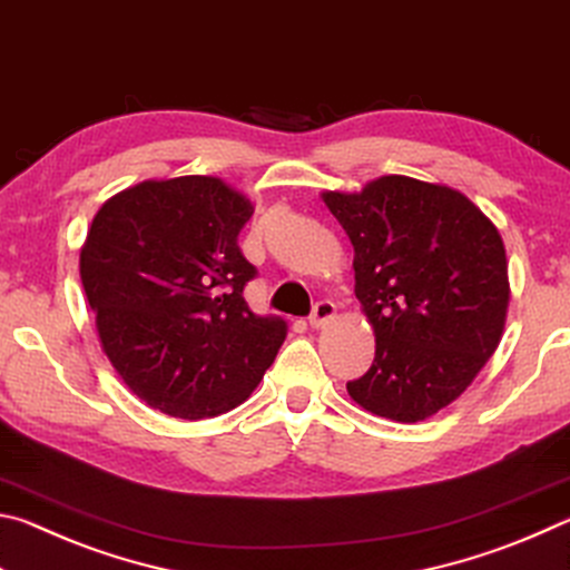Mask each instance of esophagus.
<instances>
[{"instance_id": "1", "label": "esophagus", "mask_w": 570, "mask_h": 570, "mask_svg": "<svg viewBox=\"0 0 570 570\" xmlns=\"http://www.w3.org/2000/svg\"><path fill=\"white\" fill-rule=\"evenodd\" d=\"M334 314H336L334 302H326V298H324V302L314 306L312 316H308V324H312V330H320V326H324L326 322L334 320Z\"/></svg>"}]
</instances>
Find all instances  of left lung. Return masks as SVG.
<instances>
[{
	"label": "left lung",
	"instance_id": "left-lung-1",
	"mask_svg": "<svg viewBox=\"0 0 570 570\" xmlns=\"http://www.w3.org/2000/svg\"><path fill=\"white\" fill-rule=\"evenodd\" d=\"M322 200L352 240L354 294L374 330V362L346 392L377 417L428 420L498 350L510 302L503 238L465 193L410 176Z\"/></svg>",
	"mask_w": 570,
	"mask_h": 570
}]
</instances>
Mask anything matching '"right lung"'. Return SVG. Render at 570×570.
<instances>
[{
    "label": "right lung",
    "mask_w": 570,
    "mask_h": 570,
    "mask_svg": "<svg viewBox=\"0 0 570 570\" xmlns=\"http://www.w3.org/2000/svg\"><path fill=\"white\" fill-rule=\"evenodd\" d=\"M254 214L216 176L142 180L105 200L80 248V278L105 356L128 390L180 420L218 417L264 380L282 316L244 298L256 276L238 248Z\"/></svg>",
    "instance_id": "obj_1"
}]
</instances>
